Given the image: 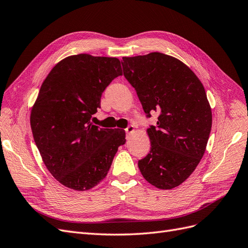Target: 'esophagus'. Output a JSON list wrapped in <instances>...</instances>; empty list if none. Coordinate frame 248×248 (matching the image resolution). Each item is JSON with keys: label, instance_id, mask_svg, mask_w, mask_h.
<instances>
[{"label": "esophagus", "instance_id": "34e87169", "mask_svg": "<svg viewBox=\"0 0 248 248\" xmlns=\"http://www.w3.org/2000/svg\"><path fill=\"white\" fill-rule=\"evenodd\" d=\"M133 130H134V127H133L132 125L127 126L126 128H125V132H126V133H131Z\"/></svg>", "mask_w": 248, "mask_h": 248}]
</instances>
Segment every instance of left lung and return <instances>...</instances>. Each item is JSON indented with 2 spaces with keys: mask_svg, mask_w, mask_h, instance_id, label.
Here are the masks:
<instances>
[{
  "mask_svg": "<svg viewBox=\"0 0 248 248\" xmlns=\"http://www.w3.org/2000/svg\"><path fill=\"white\" fill-rule=\"evenodd\" d=\"M122 66L146 117L159 114L156 125L147 129L151 148L139 160V169L157 188H174L192 174L205 153L212 112L204 86L184 63L161 52L124 57Z\"/></svg>",
  "mask_w": 248,
  "mask_h": 248,
  "instance_id": "obj_1",
  "label": "left lung"
}]
</instances>
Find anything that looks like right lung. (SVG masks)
Instances as JSON below:
<instances>
[{
	"label": "right lung",
	"mask_w": 248,
	"mask_h": 248,
	"mask_svg": "<svg viewBox=\"0 0 248 248\" xmlns=\"http://www.w3.org/2000/svg\"><path fill=\"white\" fill-rule=\"evenodd\" d=\"M122 76L117 58L80 54L59 62L44 79L31 112L35 144L58 181L87 190L106 178L125 131L93 125L104 90Z\"/></svg>",
	"instance_id": "1"
}]
</instances>
